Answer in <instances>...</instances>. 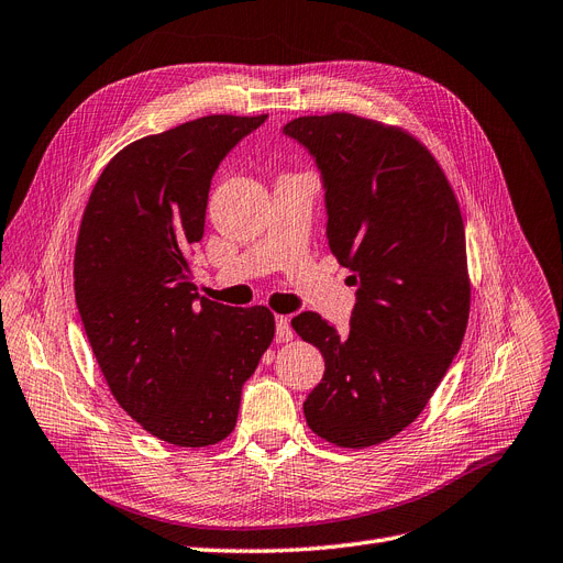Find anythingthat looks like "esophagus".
<instances>
[{
    "label": "esophagus",
    "mask_w": 563,
    "mask_h": 563,
    "mask_svg": "<svg viewBox=\"0 0 563 563\" xmlns=\"http://www.w3.org/2000/svg\"><path fill=\"white\" fill-rule=\"evenodd\" d=\"M275 334H277V342H290V340H294V328H290V319L288 317H277L275 319Z\"/></svg>",
    "instance_id": "obj_1"
}]
</instances>
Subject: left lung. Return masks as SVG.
Returning a JSON list of instances; mask_svg holds the SVG:
<instances>
[{
    "instance_id": "8db88e82",
    "label": "left lung",
    "mask_w": 563,
    "mask_h": 563,
    "mask_svg": "<svg viewBox=\"0 0 563 563\" xmlns=\"http://www.w3.org/2000/svg\"><path fill=\"white\" fill-rule=\"evenodd\" d=\"M284 133L321 170L330 252L357 286L346 334L313 311L290 321L325 360L305 418L334 445H376L420 416L464 340L457 198L430 150L397 126L332 112L290 120Z\"/></svg>"
}]
</instances>
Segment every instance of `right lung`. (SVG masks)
I'll return each instance as SVG.
<instances>
[{
	"instance_id": "add662e5",
	"label": "right lung",
	"mask_w": 563,
	"mask_h": 563,
	"mask_svg": "<svg viewBox=\"0 0 563 563\" xmlns=\"http://www.w3.org/2000/svg\"><path fill=\"white\" fill-rule=\"evenodd\" d=\"M267 115H208L112 156L80 221L76 305L120 407L152 437L214 445L238 422L244 380L275 336L267 307L194 294L212 175Z\"/></svg>"
}]
</instances>
